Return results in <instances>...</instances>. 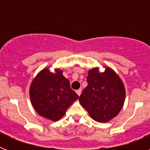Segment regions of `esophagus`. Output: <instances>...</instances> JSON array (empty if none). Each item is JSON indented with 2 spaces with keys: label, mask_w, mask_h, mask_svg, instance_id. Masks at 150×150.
Listing matches in <instances>:
<instances>
[{
  "label": "esophagus",
  "mask_w": 150,
  "mask_h": 150,
  "mask_svg": "<svg viewBox=\"0 0 150 150\" xmlns=\"http://www.w3.org/2000/svg\"><path fill=\"white\" fill-rule=\"evenodd\" d=\"M81 93H82V91H81V89H78V90H76V93L78 94V96H79L80 95H81Z\"/></svg>",
  "instance_id": "1"
}]
</instances>
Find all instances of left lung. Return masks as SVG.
Here are the masks:
<instances>
[{"label":"left lung","mask_w":150,"mask_h":150,"mask_svg":"<svg viewBox=\"0 0 150 150\" xmlns=\"http://www.w3.org/2000/svg\"><path fill=\"white\" fill-rule=\"evenodd\" d=\"M103 71L95 67L88 71L87 86L79 102L94 121L108 122L121 111L125 100V88L116 71L103 66Z\"/></svg>","instance_id":"obj_1"}]
</instances>
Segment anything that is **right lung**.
I'll return each instance as SVG.
<instances>
[{
	"mask_svg": "<svg viewBox=\"0 0 150 150\" xmlns=\"http://www.w3.org/2000/svg\"><path fill=\"white\" fill-rule=\"evenodd\" d=\"M32 106L39 115L52 121L60 120L79 96L71 89L63 70L44 68L33 78L29 86Z\"/></svg>",
	"mask_w": 150,
	"mask_h": 150,
	"instance_id": "obj_1",
	"label": "right lung"
}]
</instances>
